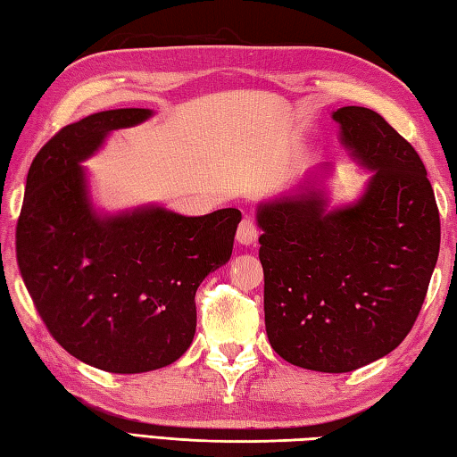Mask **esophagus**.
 <instances>
[{
	"label": "esophagus",
	"mask_w": 457,
	"mask_h": 457,
	"mask_svg": "<svg viewBox=\"0 0 457 457\" xmlns=\"http://www.w3.org/2000/svg\"><path fill=\"white\" fill-rule=\"evenodd\" d=\"M258 234H260V231H258L256 223H253L250 218H245V220H242V223H239V226H237L236 237H237V242L242 244V245H252V244H256Z\"/></svg>",
	"instance_id": "1"
}]
</instances>
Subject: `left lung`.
Masks as SVG:
<instances>
[{
    "instance_id": "8db88e82",
    "label": "left lung",
    "mask_w": 457,
    "mask_h": 457,
    "mask_svg": "<svg viewBox=\"0 0 457 457\" xmlns=\"http://www.w3.org/2000/svg\"><path fill=\"white\" fill-rule=\"evenodd\" d=\"M340 143L370 179L327 210L311 181L258 207L264 314L272 349L292 365L349 373L403 343L439 253V212L420 154L365 106L332 112Z\"/></svg>"
}]
</instances>
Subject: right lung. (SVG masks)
Instances as JSON below:
<instances>
[{
    "mask_svg": "<svg viewBox=\"0 0 457 457\" xmlns=\"http://www.w3.org/2000/svg\"><path fill=\"white\" fill-rule=\"evenodd\" d=\"M149 108L103 111L60 129L32 161L15 253L37 314L60 346L108 373L175 362L197 327L195 292L226 264L242 213L187 218L159 205L117 215L92 205L80 165L111 130Z\"/></svg>",
    "mask_w": 457,
    "mask_h": 457,
    "instance_id": "obj_1",
    "label": "right lung"
}]
</instances>
